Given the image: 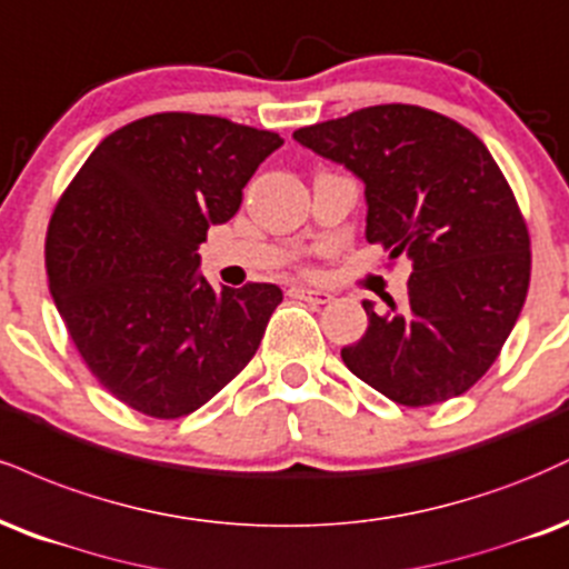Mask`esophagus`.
Returning a JSON list of instances; mask_svg holds the SVG:
<instances>
[{"instance_id": "1", "label": "esophagus", "mask_w": 569, "mask_h": 569, "mask_svg": "<svg viewBox=\"0 0 569 569\" xmlns=\"http://www.w3.org/2000/svg\"><path fill=\"white\" fill-rule=\"evenodd\" d=\"M287 296L298 298V300H306V303H330V300H332L330 292L309 290V287H300V284H292L290 290H287Z\"/></svg>"}]
</instances>
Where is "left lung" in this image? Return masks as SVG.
<instances>
[{
	"instance_id": "8db88e82",
	"label": "left lung",
	"mask_w": 569,
	"mask_h": 569,
	"mask_svg": "<svg viewBox=\"0 0 569 569\" xmlns=\"http://www.w3.org/2000/svg\"><path fill=\"white\" fill-rule=\"evenodd\" d=\"M365 183L367 242L412 263L407 300L340 351L367 386L405 407L460 397L496 362L530 287V233L487 146L442 113L359 109L292 132Z\"/></svg>"
}]
</instances>
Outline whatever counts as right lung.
<instances>
[{
    "mask_svg": "<svg viewBox=\"0 0 569 569\" xmlns=\"http://www.w3.org/2000/svg\"><path fill=\"white\" fill-rule=\"evenodd\" d=\"M282 143L223 117L153 113L100 140L58 199L44 244L52 300L119 402L183 418L256 357L282 290H212L197 250Z\"/></svg>",
    "mask_w": 569,
    "mask_h": 569,
    "instance_id": "right-lung-1",
    "label": "right lung"
}]
</instances>
